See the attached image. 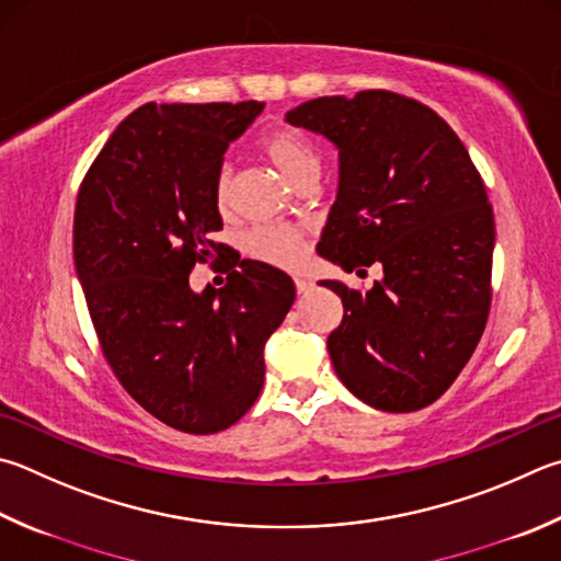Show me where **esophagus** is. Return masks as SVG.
Wrapping results in <instances>:
<instances>
[{
    "label": "esophagus",
    "mask_w": 561,
    "mask_h": 561,
    "mask_svg": "<svg viewBox=\"0 0 561 561\" xmlns=\"http://www.w3.org/2000/svg\"><path fill=\"white\" fill-rule=\"evenodd\" d=\"M294 284H297V291H299V294H307V291H311V287H313V284H311L309 279H301V277L294 279Z\"/></svg>",
    "instance_id": "1"
}]
</instances>
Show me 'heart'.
<instances>
[{
  "label": "heart",
  "mask_w": 561,
  "mask_h": 561,
  "mask_svg": "<svg viewBox=\"0 0 561 561\" xmlns=\"http://www.w3.org/2000/svg\"><path fill=\"white\" fill-rule=\"evenodd\" d=\"M262 154L270 159V164L289 183L297 186L299 181L309 176H319L321 159L307 139L294 129H272L260 139ZM216 203L222 208L230 201L232 188V169L230 164H220L216 174ZM245 250L274 267L291 270L304 257V236L299 230L287 226H262L248 232Z\"/></svg>",
  "instance_id": "b5f03b06"
}]
</instances>
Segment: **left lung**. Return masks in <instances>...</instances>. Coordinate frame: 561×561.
<instances>
[{"label": "left lung", "instance_id": "8db88e82", "mask_svg": "<svg viewBox=\"0 0 561 561\" xmlns=\"http://www.w3.org/2000/svg\"><path fill=\"white\" fill-rule=\"evenodd\" d=\"M287 122L339 149L321 257L358 274L382 264L365 294L321 282L343 301L335 375L375 410H422L463 370L491 311L495 222L481 174L432 107L390 90L316 98Z\"/></svg>", "mask_w": 561, "mask_h": 561}]
</instances>
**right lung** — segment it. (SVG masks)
<instances>
[{
    "mask_svg": "<svg viewBox=\"0 0 561 561\" xmlns=\"http://www.w3.org/2000/svg\"><path fill=\"white\" fill-rule=\"evenodd\" d=\"M264 103L157 105L112 131L80 183L73 260L98 341L122 387L186 434L236 424L264 385V343L291 309L289 274L242 260L222 289H191L226 245L216 174Z\"/></svg>",
    "mask_w": 561,
    "mask_h": 561,
    "instance_id": "right-lung-1",
    "label": "right lung"
}]
</instances>
